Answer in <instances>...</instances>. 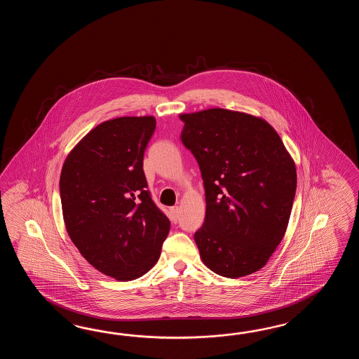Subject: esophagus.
<instances>
[{
    "label": "esophagus",
    "instance_id": "1",
    "mask_svg": "<svg viewBox=\"0 0 359 359\" xmlns=\"http://www.w3.org/2000/svg\"><path fill=\"white\" fill-rule=\"evenodd\" d=\"M178 219H180V208L173 206V208H170V221L177 223Z\"/></svg>",
    "mask_w": 359,
    "mask_h": 359
}]
</instances>
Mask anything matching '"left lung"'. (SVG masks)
<instances>
[{"instance_id":"1","label":"left lung","mask_w":359,"mask_h":359,"mask_svg":"<svg viewBox=\"0 0 359 359\" xmlns=\"http://www.w3.org/2000/svg\"><path fill=\"white\" fill-rule=\"evenodd\" d=\"M181 140L198 161L205 219L195 232L214 273L238 278L264 267L287 229L297 169L264 119L227 109L181 114Z\"/></svg>"}]
</instances>
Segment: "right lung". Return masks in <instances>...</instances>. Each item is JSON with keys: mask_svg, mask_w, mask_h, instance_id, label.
I'll list each match as a JSON object with an SVG mask.
<instances>
[{"mask_svg": "<svg viewBox=\"0 0 359 359\" xmlns=\"http://www.w3.org/2000/svg\"><path fill=\"white\" fill-rule=\"evenodd\" d=\"M154 116L101 123L62 164L60 198L69 237L84 259L119 281L145 275L159 259L170 222L144 173Z\"/></svg>", "mask_w": 359, "mask_h": 359, "instance_id": "1", "label": "right lung"}]
</instances>
